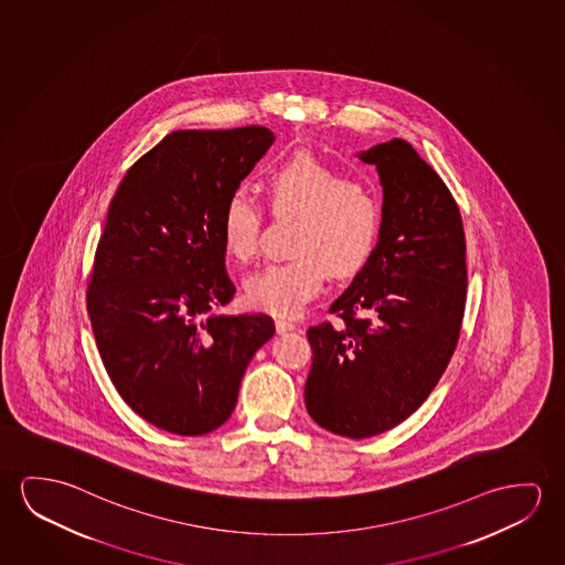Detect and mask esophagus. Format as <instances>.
<instances>
[{"label": "esophagus", "instance_id": "obj_1", "mask_svg": "<svg viewBox=\"0 0 565 565\" xmlns=\"http://www.w3.org/2000/svg\"><path fill=\"white\" fill-rule=\"evenodd\" d=\"M294 329H296V322L291 321V319H286V317H278L276 319V330H278L279 334Z\"/></svg>", "mask_w": 565, "mask_h": 565}]
</instances>
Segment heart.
Returning <instances> with one entry per match:
<instances>
[{"label": "heart", "mask_w": 565, "mask_h": 565, "mask_svg": "<svg viewBox=\"0 0 565 565\" xmlns=\"http://www.w3.org/2000/svg\"><path fill=\"white\" fill-rule=\"evenodd\" d=\"M269 207L299 223L291 241L296 256L271 262L246 281L256 309L296 315L327 278H352L374 258L383 233V200L364 180L347 178L309 152H297L264 175ZM262 207L243 190L231 191L221 211V238L236 260H250L260 241Z\"/></svg>", "instance_id": "heart-1"}]
</instances>
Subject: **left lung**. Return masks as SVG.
Listing matches in <instances>:
<instances>
[{
	"label": "left lung",
	"instance_id": "left-lung-1",
	"mask_svg": "<svg viewBox=\"0 0 565 565\" xmlns=\"http://www.w3.org/2000/svg\"><path fill=\"white\" fill-rule=\"evenodd\" d=\"M358 158L380 174L382 241L330 305L334 322L307 330L305 405L330 433L370 438L411 417L443 377L460 337L468 269L460 209L417 150L393 139Z\"/></svg>",
	"mask_w": 565,
	"mask_h": 565
}]
</instances>
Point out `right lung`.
Listing matches in <instances>:
<instances>
[{
  "mask_svg": "<svg viewBox=\"0 0 565 565\" xmlns=\"http://www.w3.org/2000/svg\"><path fill=\"white\" fill-rule=\"evenodd\" d=\"M274 132L175 130L130 166L109 205L87 313L122 401L166 433L207 435L235 411L268 315L218 313L235 296L221 211Z\"/></svg>",
  "mask_w": 565,
  "mask_h": 565,
  "instance_id": "obj_1",
  "label": "right lung"
}]
</instances>
